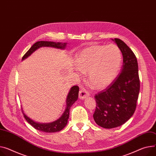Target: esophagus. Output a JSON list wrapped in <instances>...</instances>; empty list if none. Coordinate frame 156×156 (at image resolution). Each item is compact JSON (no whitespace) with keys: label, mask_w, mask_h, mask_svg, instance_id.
I'll return each instance as SVG.
<instances>
[{"label":"esophagus","mask_w":156,"mask_h":156,"mask_svg":"<svg viewBox=\"0 0 156 156\" xmlns=\"http://www.w3.org/2000/svg\"><path fill=\"white\" fill-rule=\"evenodd\" d=\"M88 95H89V94H88V92H87V91L85 89H81L80 90L79 95L80 99H84L87 97H88Z\"/></svg>","instance_id":"1"}]
</instances>
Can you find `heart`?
<instances>
[{
	"label": "heart",
	"instance_id": "b5f03b06",
	"mask_svg": "<svg viewBox=\"0 0 156 156\" xmlns=\"http://www.w3.org/2000/svg\"><path fill=\"white\" fill-rule=\"evenodd\" d=\"M78 74L87 73V80L95 89L109 86L120 71L122 54L115 45L92 44L82 50L76 57Z\"/></svg>",
	"mask_w": 156,
	"mask_h": 156
}]
</instances>
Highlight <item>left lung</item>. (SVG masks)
I'll return each mask as SVG.
<instances>
[{"instance_id":"1","label":"left lung","mask_w":156,"mask_h":156,"mask_svg":"<svg viewBox=\"0 0 156 156\" xmlns=\"http://www.w3.org/2000/svg\"><path fill=\"white\" fill-rule=\"evenodd\" d=\"M112 41L122 54L121 73L108 87L94 97L97 106L94 119L98 126L105 129L121 126L133 116L140 90L136 55L122 40L114 39Z\"/></svg>"}]
</instances>
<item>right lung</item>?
<instances>
[{"label": "right lung", "instance_id": "right-lung-1", "mask_svg": "<svg viewBox=\"0 0 156 156\" xmlns=\"http://www.w3.org/2000/svg\"><path fill=\"white\" fill-rule=\"evenodd\" d=\"M67 43L64 42H51V41H38L35 42L30 48L29 50L26 53V54L23 56L22 61L29 57L34 52H35L37 49H39L40 47H53L55 49H59L64 50L66 49ZM79 88L78 86H75L72 87L67 94V96L66 98V107L64 112L62 114V115L56 121H53L49 123H40L34 121V120L31 119L23 111L22 112L24 116L26 121L35 129L44 132V133H56L63 129L66 125L67 124L68 119L69 117V111L71 106L73 105L75 102L78 99L79 95Z\"/></svg>", "mask_w": 156, "mask_h": 156}]
</instances>
